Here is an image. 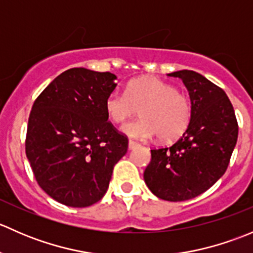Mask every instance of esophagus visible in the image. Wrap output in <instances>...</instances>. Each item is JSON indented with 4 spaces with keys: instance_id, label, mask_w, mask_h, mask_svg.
Returning <instances> with one entry per match:
<instances>
[{
    "instance_id": "1",
    "label": "esophagus",
    "mask_w": 253,
    "mask_h": 253,
    "mask_svg": "<svg viewBox=\"0 0 253 253\" xmlns=\"http://www.w3.org/2000/svg\"><path fill=\"white\" fill-rule=\"evenodd\" d=\"M139 145V143L132 141V139H129L128 141V149H134V148H137Z\"/></svg>"
}]
</instances>
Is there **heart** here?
<instances>
[{
    "mask_svg": "<svg viewBox=\"0 0 253 253\" xmlns=\"http://www.w3.org/2000/svg\"><path fill=\"white\" fill-rule=\"evenodd\" d=\"M138 110L141 119L122 126V132L139 141L155 136L163 142L175 141L187 129L192 116L190 99L155 77L133 79L126 93L114 91L105 99L106 115L114 124H124Z\"/></svg>",
    "mask_w": 253,
    "mask_h": 253,
    "instance_id": "1",
    "label": "heart"
}]
</instances>
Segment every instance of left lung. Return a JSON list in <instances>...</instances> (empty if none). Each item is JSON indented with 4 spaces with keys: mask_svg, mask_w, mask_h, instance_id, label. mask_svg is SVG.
I'll return each mask as SVG.
<instances>
[{
    "mask_svg": "<svg viewBox=\"0 0 253 253\" xmlns=\"http://www.w3.org/2000/svg\"><path fill=\"white\" fill-rule=\"evenodd\" d=\"M182 79L192 116L185 133L171 147L152 149L144 181L157 197L170 202L195 198L226 171L239 126L225 91L195 71L169 73Z\"/></svg>",
    "mask_w": 253,
    "mask_h": 253,
    "instance_id": "1",
    "label": "left lung"
}]
</instances>
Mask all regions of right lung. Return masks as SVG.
Listing matches in <instances>:
<instances>
[{"mask_svg":"<svg viewBox=\"0 0 253 253\" xmlns=\"http://www.w3.org/2000/svg\"><path fill=\"white\" fill-rule=\"evenodd\" d=\"M116 76L71 68L34 101L25 154L40 187L57 202L89 207L104 197L128 141L108 122L105 99Z\"/></svg>","mask_w":253,"mask_h":253,"instance_id":"right-lung-1","label":"right lung"}]
</instances>
